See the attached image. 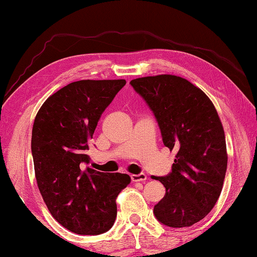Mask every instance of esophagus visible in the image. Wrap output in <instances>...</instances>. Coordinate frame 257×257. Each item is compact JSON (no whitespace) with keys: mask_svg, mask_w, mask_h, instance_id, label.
Instances as JSON below:
<instances>
[{"mask_svg":"<svg viewBox=\"0 0 257 257\" xmlns=\"http://www.w3.org/2000/svg\"><path fill=\"white\" fill-rule=\"evenodd\" d=\"M130 178L134 182H144L145 180H147V175L144 173H141V174H132L130 175Z\"/></svg>","mask_w":257,"mask_h":257,"instance_id":"obj_1","label":"esophagus"}]
</instances>
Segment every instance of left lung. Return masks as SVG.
I'll use <instances>...</instances> for the list:
<instances>
[{
	"label": "left lung",
	"mask_w": 257,
	"mask_h": 257,
	"mask_svg": "<svg viewBox=\"0 0 257 257\" xmlns=\"http://www.w3.org/2000/svg\"><path fill=\"white\" fill-rule=\"evenodd\" d=\"M130 84L155 114L164 145L177 151L172 173L152 177L166 189L153 213L166 226H191L211 211L226 174V141L216 107L200 87L175 75Z\"/></svg>",
	"instance_id": "8db88e82"
}]
</instances>
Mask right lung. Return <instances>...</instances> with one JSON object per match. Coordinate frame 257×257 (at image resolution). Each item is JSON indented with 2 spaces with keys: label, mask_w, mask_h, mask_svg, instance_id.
<instances>
[{
  "label": "right lung",
  "mask_w": 257,
  "mask_h": 257,
  "mask_svg": "<svg viewBox=\"0 0 257 257\" xmlns=\"http://www.w3.org/2000/svg\"><path fill=\"white\" fill-rule=\"evenodd\" d=\"M124 85V79L70 83L48 97L34 118L31 149L38 188L57 223L77 234L108 231L117 195L132 181L128 174L82 168L99 118Z\"/></svg>",
  "instance_id": "1"
}]
</instances>
